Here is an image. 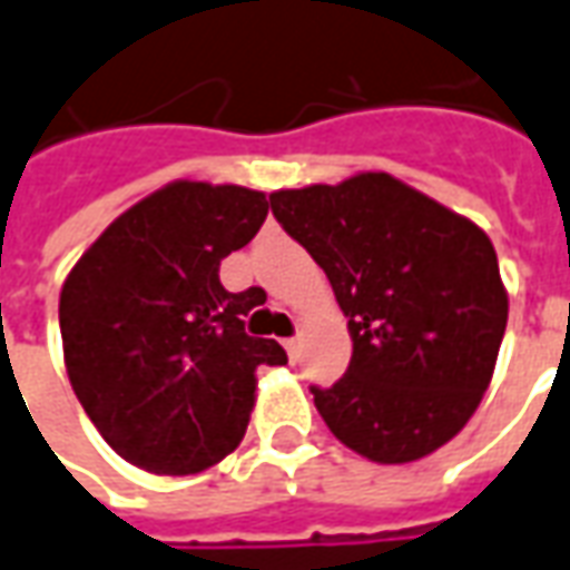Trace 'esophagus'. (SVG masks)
Returning a JSON list of instances; mask_svg holds the SVG:
<instances>
[{"instance_id": "esophagus-1", "label": "esophagus", "mask_w": 570, "mask_h": 570, "mask_svg": "<svg viewBox=\"0 0 570 570\" xmlns=\"http://www.w3.org/2000/svg\"><path fill=\"white\" fill-rule=\"evenodd\" d=\"M284 348H286V354H289V357L296 361V357H298V336H289V340H284Z\"/></svg>"}]
</instances>
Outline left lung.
Instances as JSON below:
<instances>
[{"instance_id": "8db88e82", "label": "left lung", "mask_w": 570, "mask_h": 570, "mask_svg": "<svg viewBox=\"0 0 570 570\" xmlns=\"http://www.w3.org/2000/svg\"><path fill=\"white\" fill-rule=\"evenodd\" d=\"M272 213L324 268L352 364L314 407L345 448L413 463L448 444L488 392L509 298L488 234L385 173L274 190Z\"/></svg>"}]
</instances>
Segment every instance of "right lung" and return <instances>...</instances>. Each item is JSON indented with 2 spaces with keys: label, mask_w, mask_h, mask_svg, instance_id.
<instances>
[{
  "label": "right lung",
  "mask_w": 570,
  "mask_h": 570,
  "mask_svg": "<svg viewBox=\"0 0 570 570\" xmlns=\"http://www.w3.org/2000/svg\"><path fill=\"white\" fill-rule=\"evenodd\" d=\"M268 216L262 190L173 181L126 209L67 274L63 364L107 444L138 469L194 475L246 432L256 370L286 364L244 317L258 289L228 293L222 258Z\"/></svg>",
  "instance_id": "add662e5"
}]
</instances>
